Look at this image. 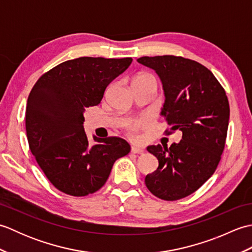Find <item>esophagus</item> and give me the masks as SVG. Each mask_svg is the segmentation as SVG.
Wrapping results in <instances>:
<instances>
[{
	"label": "esophagus",
	"instance_id": "obj_1",
	"mask_svg": "<svg viewBox=\"0 0 252 252\" xmlns=\"http://www.w3.org/2000/svg\"><path fill=\"white\" fill-rule=\"evenodd\" d=\"M131 152L133 153V154H140V155H142L144 152V148L143 147H136V146H133L132 148H131Z\"/></svg>",
	"mask_w": 252,
	"mask_h": 252
}]
</instances>
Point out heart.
<instances>
[{
  "label": "heart",
  "mask_w": 252,
  "mask_h": 252,
  "mask_svg": "<svg viewBox=\"0 0 252 252\" xmlns=\"http://www.w3.org/2000/svg\"><path fill=\"white\" fill-rule=\"evenodd\" d=\"M136 81H149V82H154L157 84L156 79H155L153 76H151V74H142V76L137 77L134 80V82H136ZM144 126H145V122H144L143 120H135V121L130 122L129 125L126 126V130L130 133V134H133V133H135L140 129H142Z\"/></svg>",
  "instance_id": "heart-1"
}]
</instances>
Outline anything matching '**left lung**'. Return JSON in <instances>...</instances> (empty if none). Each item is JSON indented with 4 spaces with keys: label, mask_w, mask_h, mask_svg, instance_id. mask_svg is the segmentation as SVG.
<instances>
[{
    "label": "left lung",
    "mask_w": 252,
    "mask_h": 252,
    "mask_svg": "<svg viewBox=\"0 0 252 252\" xmlns=\"http://www.w3.org/2000/svg\"><path fill=\"white\" fill-rule=\"evenodd\" d=\"M162 82L161 115L171 131H182L180 143L152 145L147 151L159 165L146 175L149 191L160 199L179 200L196 191L215 173L225 146L229 104L223 87L201 63L181 56L138 58Z\"/></svg>",
    "instance_id": "1"
}]
</instances>
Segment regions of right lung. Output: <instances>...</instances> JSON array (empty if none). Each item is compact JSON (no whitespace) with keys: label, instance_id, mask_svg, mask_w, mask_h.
Here are the masks:
<instances>
[{"label":"right lung","instance_id":"add662e5","mask_svg":"<svg viewBox=\"0 0 252 252\" xmlns=\"http://www.w3.org/2000/svg\"><path fill=\"white\" fill-rule=\"evenodd\" d=\"M131 57H79L39 78L29 94L26 131L29 148L58 190L82 197L103 187L118 158L130 153L123 138L94 137L83 127L85 108L96 106L105 90L132 63Z\"/></svg>","mask_w":252,"mask_h":252}]
</instances>
